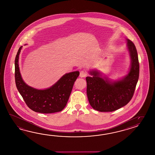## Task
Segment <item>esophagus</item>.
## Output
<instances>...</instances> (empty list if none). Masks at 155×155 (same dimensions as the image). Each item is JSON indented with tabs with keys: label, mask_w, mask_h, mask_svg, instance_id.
Here are the masks:
<instances>
[{
	"label": "esophagus",
	"mask_w": 155,
	"mask_h": 155,
	"mask_svg": "<svg viewBox=\"0 0 155 155\" xmlns=\"http://www.w3.org/2000/svg\"><path fill=\"white\" fill-rule=\"evenodd\" d=\"M87 75V72L84 70H82L80 72V78H85Z\"/></svg>",
	"instance_id": "esophagus-1"
}]
</instances>
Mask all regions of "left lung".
Returning a JSON list of instances; mask_svg holds the SVG:
<instances>
[{
    "instance_id": "obj_1",
    "label": "left lung",
    "mask_w": 155,
    "mask_h": 155,
    "mask_svg": "<svg viewBox=\"0 0 155 155\" xmlns=\"http://www.w3.org/2000/svg\"><path fill=\"white\" fill-rule=\"evenodd\" d=\"M127 40L130 66L128 74L117 80L110 79L97 70L89 71L86 78L87 93L90 105L99 112H113L127 104L133 97L140 72L137 50L134 43Z\"/></svg>"
}]
</instances>
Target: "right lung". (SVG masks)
I'll use <instances>...</instances> for the list:
<instances>
[{
  "label": "right lung",
  "mask_w": 155,
  "mask_h": 155,
  "mask_svg": "<svg viewBox=\"0 0 155 155\" xmlns=\"http://www.w3.org/2000/svg\"><path fill=\"white\" fill-rule=\"evenodd\" d=\"M19 48L15 59V81L19 93L25 104L34 112L53 113L65 108L71 93L74 83L79 76L78 71L67 73L52 86L45 89H37L28 85L22 79L19 68Z\"/></svg>",
  "instance_id": "add662e5"
}]
</instances>
